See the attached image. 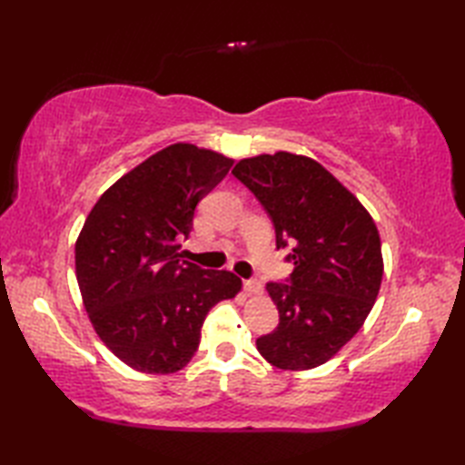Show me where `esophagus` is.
Wrapping results in <instances>:
<instances>
[{
    "label": "esophagus",
    "mask_w": 465,
    "mask_h": 465,
    "mask_svg": "<svg viewBox=\"0 0 465 465\" xmlns=\"http://www.w3.org/2000/svg\"><path fill=\"white\" fill-rule=\"evenodd\" d=\"M243 288H245V292H248L250 295H260V293L263 292V283H262L258 278L245 280V282H243Z\"/></svg>",
    "instance_id": "obj_1"
}]
</instances>
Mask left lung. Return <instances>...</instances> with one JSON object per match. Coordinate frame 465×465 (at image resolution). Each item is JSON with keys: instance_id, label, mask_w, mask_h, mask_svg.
Masks as SVG:
<instances>
[{"instance_id": "left-lung-1", "label": "left lung", "mask_w": 465, "mask_h": 465, "mask_svg": "<svg viewBox=\"0 0 465 465\" xmlns=\"http://www.w3.org/2000/svg\"><path fill=\"white\" fill-rule=\"evenodd\" d=\"M232 173L258 197L278 250L292 245L288 283L265 285L280 323L255 341L280 370H312L331 360L368 318L383 260L378 227L348 187L312 157L262 153Z\"/></svg>"}]
</instances>
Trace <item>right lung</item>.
<instances>
[{
  "label": "right lung",
  "instance_id": "1",
  "mask_svg": "<svg viewBox=\"0 0 465 465\" xmlns=\"http://www.w3.org/2000/svg\"><path fill=\"white\" fill-rule=\"evenodd\" d=\"M233 160L173 143L120 177L87 215L75 275L95 333L135 371L165 375L197 351L207 312L242 290L238 275L182 260L195 205Z\"/></svg>",
  "mask_w": 465,
  "mask_h": 465
}]
</instances>
